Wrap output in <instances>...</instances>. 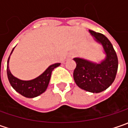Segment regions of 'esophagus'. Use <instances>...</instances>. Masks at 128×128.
Masks as SVG:
<instances>
[{
    "label": "esophagus",
    "instance_id": "34e87169",
    "mask_svg": "<svg viewBox=\"0 0 128 128\" xmlns=\"http://www.w3.org/2000/svg\"><path fill=\"white\" fill-rule=\"evenodd\" d=\"M74 56V55H73V54H72V56Z\"/></svg>",
    "mask_w": 128,
    "mask_h": 128
}]
</instances>
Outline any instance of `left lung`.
<instances>
[{"label": "left lung", "instance_id": "8db88e82", "mask_svg": "<svg viewBox=\"0 0 128 128\" xmlns=\"http://www.w3.org/2000/svg\"><path fill=\"white\" fill-rule=\"evenodd\" d=\"M96 42L100 44L106 58L100 62H95L80 58H75L76 68L73 78L76 85L84 90L98 93L108 88L115 80L118 60L110 41L104 35L89 30Z\"/></svg>", "mask_w": 128, "mask_h": 128}]
</instances>
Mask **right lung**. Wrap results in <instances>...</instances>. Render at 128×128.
<instances>
[{"mask_svg": "<svg viewBox=\"0 0 128 128\" xmlns=\"http://www.w3.org/2000/svg\"><path fill=\"white\" fill-rule=\"evenodd\" d=\"M14 48L10 52V55L8 58L7 63L8 78L10 85L15 90L26 98H36L37 96L41 95L46 90L49 82H50L52 71L56 68L59 66L60 63H55L50 66L40 76H39L32 80H20L17 78H16L14 76H12V74L10 72V69H9V60H10V57L11 56Z\"/></svg>", "mask_w": 128, "mask_h": 128, "instance_id": "add662e5", "label": "right lung"}]
</instances>
